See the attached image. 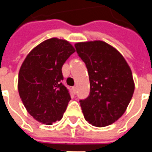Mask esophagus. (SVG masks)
I'll return each instance as SVG.
<instances>
[{"mask_svg":"<svg viewBox=\"0 0 152 152\" xmlns=\"http://www.w3.org/2000/svg\"><path fill=\"white\" fill-rule=\"evenodd\" d=\"M72 89H73V90H74V92H76V89H77V88H76V86H73Z\"/></svg>","mask_w":152,"mask_h":152,"instance_id":"obj_1","label":"esophagus"}]
</instances>
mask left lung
Instances as JSON below:
<instances>
[{
  "mask_svg": "<svg viewBox=\"0 0 152 152\" xmlns=\"http://www.w3.org/2000/svg\"><path fill=\"white\" fill-rule=\"evenodd\" d=\"M75 48L89 73V94L80 100L84 117L96 127L112 124L134 94L130 67L117 50L101 40L76 43Z\"/></svg>",
  "mask_w": 152,
  "mask_h": 152,
  "instance_id": "8db88e82",
  "label": "left lung"
}]
</instances>
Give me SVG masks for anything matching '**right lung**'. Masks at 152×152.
Returning <instances> with one entry per match:
<instances>
[{
    "mask_svg": "<svg viewBox=\"0 0 152 152\" xmlns=\"http://www.w3.org/2000/svg\"><path fill=\"white\" fill-rule=\"evenodd\" d=\"M75 49L65 40L51 38L28 53L18 73L19 96L28 113L43 124L60 121L71 100L63 86L62 67Z\"/></svg>",
    "mask_w": 152,
    "mask_h": 152,
    "instance_id": "right-lung-1",
    "label": "right lung"
}]
</instances>
